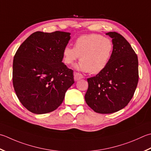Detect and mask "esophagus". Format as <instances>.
Returning <instances> with one entry per match:
<instances>
[{"instance_id":"obj_1","label":"esophagus","mask_w":151,"mask_h":151,"mask_svg":"<svg viewBox=\"0 0 151 151\" xmlns=\"http://www.w3.org/2000/svg\"><path fill=\"white\" fill-rule=\"evenodd\" d=\"M83 78H84V76H83V75H82V74L78 73H74V78H75V81H79V80H81V79Z\"/></svg>"}]
</instances>
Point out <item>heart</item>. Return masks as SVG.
<instances>
[{
  "label": "heart",
  "mask_w": 151,
  "mask_h": 151,
  "mask_svg": "<svg viewBox=\"0 0 151 151\" xmlns=\"http://www.w3.org/2000/svg\"><path fill=\"white\" fill-rule=\"evenodd\" d=\"M113 43L110 38L98 34L84 35L75 41L74 48L66 46L63 50V61L67 65H73L79 58L78 69L91 74H98L110 61Z\"/></svg>",
  "instance_id": "b5f03b06"
}]
</instances>
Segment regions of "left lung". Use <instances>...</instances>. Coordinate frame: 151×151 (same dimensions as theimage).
I'll use <instances>...</instances> for the list:
<instances>
[{"mask_svg": "<svg viewBox=\"0 0 151 151\" xmlns=\"http://www.w3.org/2000/svg\"><path fill=\"white\" fill-rule=\"evenodd\" d=\"M106 35L113 38L111 59L102 72L87 79L85 95L88 105L101 114L124 108L134 96L139 81L137 55L130 44L116 32Z\"/></svg>", "mask_w": 151, "mask_h": 151, "instance_id": "8db88e82", "label": "left lung"}]
</instances>
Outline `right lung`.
I'll use <instances>...</instances> for the list:
<instances>
[{"label": "right lung", "instance_id": "add662e5", "mask_svg": "<svg viewBox=\"0 0 151 151\" xmlns=\"http://www.w3.org/2000/svg\"><path fill=\"white\" fill-rule=\"evenodd\" d=\"M70 35L58 31L33 32L14 55V90L22 104L32 113L55 110L75 82L73 70L62 62L63 50Z\"/></svg>", "mask_w": 151, "mask_h": 151}]
</instances>
